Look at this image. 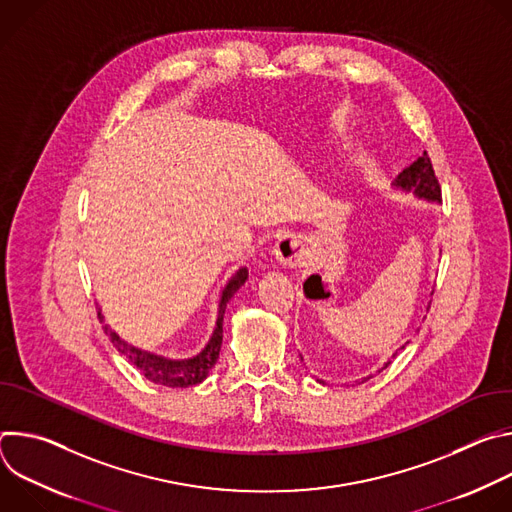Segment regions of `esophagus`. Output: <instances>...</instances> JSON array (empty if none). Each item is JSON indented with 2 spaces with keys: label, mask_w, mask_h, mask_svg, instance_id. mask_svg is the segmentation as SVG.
I'll list each match as a JSON object with an SVG mask.
<instances>
[{
  "label": "esophagus",
  "mask_w": 512,
  "mask_h": 512,
  "mask_svg": "<svg viewBox=\"0 0 512 512\" xmlns=\"http://www.w3.org/2000/svg\"><path fill=\"white\" fill-rule=\"evenodd\" d=\"M275 259L285 267H300L306 261V243L304 237L285 233L275 243Z\"/></svg>",
  "instance_id": "1"
}]
</instances>
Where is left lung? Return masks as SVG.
Instances as JSON below:
<instances>
[{"label": "left lung", "instance_id": "left-lung-1", "mask_svg": "<svg viewBox=\"0 0 512 512\" xmlns=\"http://www.w3.org/2000/svg\"><path fill=\"white\" fill-rule=\"evenodd\" d=\"M395 186L403 188L407 192H413L419 198H427L431 202H442V188H440V182H437V178H435V172H433V166H431V160H429L427 152H423L421 158H417L409 168H405L397 176ZM405 344H409V342H405ZM401 348H405V346H401ZM387 364L383 369H387Z\"/></svg>", "mask_w": 512, "mask_h": 512}]
</instances>
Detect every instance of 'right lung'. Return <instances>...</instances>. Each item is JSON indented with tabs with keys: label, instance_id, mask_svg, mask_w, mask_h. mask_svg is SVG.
Instances as JSON below:
<instances>
[{
	"label": "right lung",
	"instance_id": "add662e5",
	"mask_svg": "<svg viewBox=\"0 0 512 512\" xmlns=\"http://www.w3.org/2000/svg\"><path fill=\"white\" fill-rule=\"evenodd\" d=\"M247 269H239L227 283V287L223 289L221 294V304H218V318H216V326H214V332L208 340V344L204 346V350L192 358H186V360H172V358H164V356H158V354H152V352H145L141 348H135L131 344H127L125 340H121L107 324L103 326L105 334H109L113 346L131 362L135 364V367L139 369V373L156 383V385H164V387H176V389H186V387H192V385H198L202 383L210 369L216 364L218 360V352H221V344H223V318H225V310H227V304L229 300L237 294V289L247 281ZM101 324L105 322L103 320V314L97 312Z\"/></svg>",
	"mask_w": 512,
	"mask_h": 512
}]
</instances>
